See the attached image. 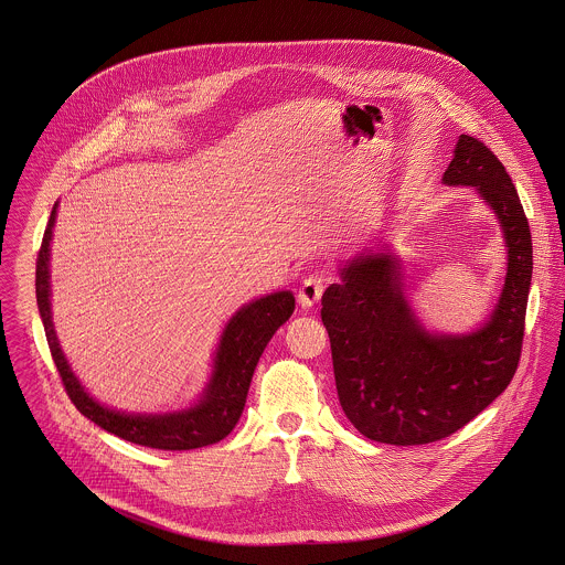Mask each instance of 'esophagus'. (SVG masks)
<instances>
[{"instance_id": "34e87169", "label": "esophagus", "mask_w": 565, "mask_h": 565, "mask_svg": "<svg viewBox=\"0 0 565 565\" xmlns=\"http://www.w3.org/2000/svg\"><path fill=\"white\" fill-rule=\"evenodd\" d=\"M322 290H324V279L318 277V275H310L303 286L299 288V306L303 310H310L316 303H320V297H322Z\"/></svg>"}]
</instances>
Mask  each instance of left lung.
Wrapping results in <instances>:
<instances>
[{
	"label": "left lung",
	"instance_id": "obj_1",
	"mask_svg": "<svg viewBox=\"0 0 565 565\" xmlns=\"http://www.w3.org/2000/svg\"><path fill=\"white\" fill-rule=\"evenodd\" d=\"M472 186L501 223L507 275L490 318L468 333L429 331L414 312L401 257L362 249L322 295V324L340 405L375 441L416 446L448 438L504 392L518 369L533 275L531 230L501 160L461 134L441 175Z\"/></svg>",
	"mask_w": 565,
	"mask_h": 565
}]
</instances>
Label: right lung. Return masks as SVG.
<instances>
[{"label": "right lung", "mask_w": 565, "mask_h": 565, "mask_svg": "<svg viewBox=\"0 0 565 565\" xmlns=\"http://www.w3.org/2000/svg\"><path fill=\"white\" fill-rule=\"evenodd\" d=\"M56 214L58 203H54L36 259V303L52 358L63 376L64 390L79 414L117 438L160 450H190L227 438L243 416L253 371L266 344L295 312V295L290 290L270 292L245 303L227 320L214 351L212 375L189 407L164 414H134L106 407L86 392L82 381L71 371L54 329L50 257Z\"/></svg>", "instance_id": "right-lung-1"}]
</instances>
